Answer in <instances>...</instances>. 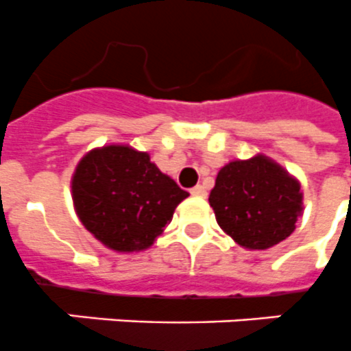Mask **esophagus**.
Listing matches in <instances>:
<instances>
[{
    "label": "esophagus",
    "mask_w": 351,
    "mask_h": 351,
    "mask_svg": "<svg viewBox=\"0 0 351 351\" xmlns=\"http://www.w3.org/2000/svg\"><path fill=\"white\" fill-rule=\"evenodd\" d=\"M191 195L195 196V198H205V196H207V191H205L204 185H196V187L191 189Z\"/></svg>",
    "instance_id": "1"
}]
</instances>
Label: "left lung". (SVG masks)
I'll return each mask as SVG.
<instances>
[{
    "label": "left lung",
    "mask_w": 351,
    "mask_h": 351,
    "mask_svg": "<svg viewBox=\"0 0 351 351\" xmlns=\"http://www.w3.org/2000/svg\"><path fill=\"white\" fill-rule=\"evenodd\" d=\"M209 204L221 230L240 247L267 250L294 232L303 191L294 175L258 153L218 171Z\"/></svg>",
    "instance_id": "obj_1"
}]
</instances>
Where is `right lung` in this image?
Segmentation results:
<instances>
[{
  "mask_svg": "<svg viewBox=\"0 0 351 351\" xmlns=\"http://www.w3.org/2000/svg\"><path fill=\"white\" fill-rule=\"evenodd\" d=\"M187 196L149 153L128 144L93 147L72 176L77 218L95 240L122 254L149 249Z\"/></svg>",
  "mask_w": 351,
  "mask_h": 351,
  "instance_id": "right-lung-1",
  "label": "right lung"
}]
</instances>
